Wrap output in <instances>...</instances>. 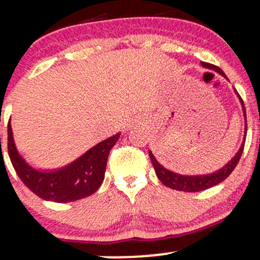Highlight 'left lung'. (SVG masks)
<instances>
[{
	"label": "left lung",
	"instance_id": "obj_1",
	"mask_svg": "<svg viewBox=\"0 0 260 260\" xmlns=\"http://www.w3.org/2000/svg\"><path fill=\"white\" fill-rule=\"evenodd\" d=\"M201 64L204 68H208V70L215 71L216 73L221 74L222 77L228 78L225 76V73L222 72L221 68L216 67V66L207 63V62H201ZM236 95H237L238 100H240L241 107H242L243 117H244V136L242 139V143H241V147L238 149V151L234 155L231 160L229 161L228 164L220 168L216 171L211 172V174H204V175H182L177 174V172L171 171V170L166 169L165 166L161 165L160 161L154 156V154L151 153V150H149V156H150L151 164H153L155 174H156L157 178L162 182V184H165L166 187L172 188V189L176 190H182V192H201V190L208 189V188H211L216 184L221 183V182L225 180L226 177H229L231 175V172L234 171L236 165L240 161L241 155H242L243 148H244V142H246V136H247V117H246V109H244V104L241 96L238 95V92L235 90Z\"/></svg>",
	"mask_w": 260,
	"mask_h": 260
}]
</instances>
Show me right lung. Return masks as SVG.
<instances>
[{"label": "right lung", "instance_id": "add662e5", "mask_svg": "<svg viewBox=\"0 0 260 260\" xmlns=\"http://www.w3.org/2000/svg\"><path fill=\"white\" fill-rule=\"evenodd\" d=\"M120 136L118 132L98 143L67 165L41 169L29 164L19 153L10 120L8 154L17 175L32 193L45 201L68 203L86 198L99 189L105 177L107 156Z\"/></svg>", "mask_w": 260, "mask_h": 260}]
</instances>
